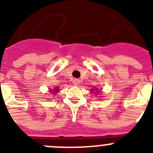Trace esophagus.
I'll return each mask as SVG.
<instances>
[{"label": "esophagus", "instance_id": "obj_1", "mask_svg": "<svg viewBox=\"0 0 153 153\" xmlns=\"http://www.w3.org/2000/svg\"><path fill=\"white\" fill-rule=\"evenodd\" d=\"M73 83H74L75 86H77V85H79V79H74V81H73Z\"/></svg>", "mask_w": 153, "mask_h": 153}]
</instances>
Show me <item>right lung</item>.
<instances>
[{
  "mask_svg": "<svg viewBox=\"0 0 153 153\" xmlns=\"http://www.w3.org/2000/svg\"><path fill=\"white\" fill-rule=\"evenodd\" d=\"M58 91H59V90H58L57 88H56L54 90H53V92H54V93H57Z\"/></svg>",
  "mask_w": 153,
  "mask_h": 153,
  "instance_id": "obj_1",
  "label": "right lung"
}]
</instances>
